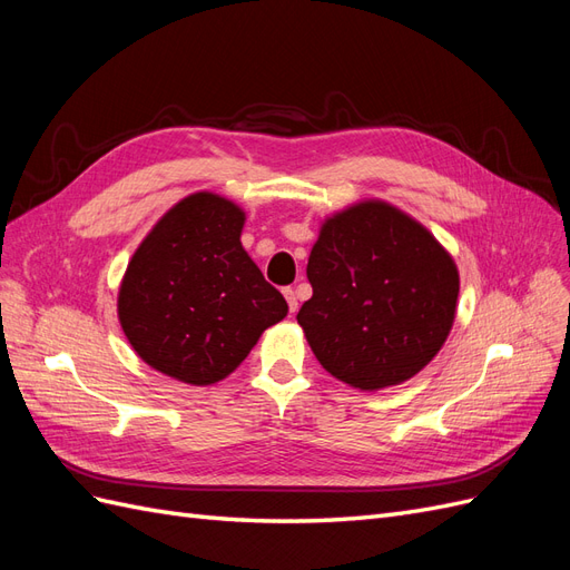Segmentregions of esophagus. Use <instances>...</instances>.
Returning <instances> with one entry per match:
<instances>
[{
    "instance_id": "obj_1",
    "label": "esophagus",
    "mask_w": 570,
    "mask_h": 570,
    "mask_svg": "<svg viewBox=\"0 0 570 570\" xmlns=\"http://www.w3.org/2000/svg\"><path fill=\"white\" fill-rule=\"evenodd\" d=\"M283 295H285V299H287L289 314H295V312H297V295H295V289H292V287H285V289H283Z\"/></svg>"
}]
</instances>
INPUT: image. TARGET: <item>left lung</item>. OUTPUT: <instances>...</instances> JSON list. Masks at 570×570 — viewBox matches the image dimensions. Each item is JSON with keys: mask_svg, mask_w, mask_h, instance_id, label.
Segmentation results:
<instances>
[{"mask_svg": "<svg viewBox=\"0 0 570 570\" xmlns=\"http://www.w3.org/2000/svg\"><path fill=\"white\" fill-rule=\"evenodd\" d=\"M306 278L314 295L297 323L321 366L352 387L373 392L409 381L452 331L454 258L385 202H358L327 218Z\"/></svg>", "mask_w": 570, "mask_h": 570, "instance_id": "8db88e82", "label": "left lung"}]
</instances>
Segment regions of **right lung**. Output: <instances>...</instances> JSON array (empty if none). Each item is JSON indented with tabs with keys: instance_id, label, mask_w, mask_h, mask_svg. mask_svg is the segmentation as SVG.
Here are the masks:
<instances>
[{
	"instance_id": "add662e5",
	"label": "right lung",
	"mask_w": 570,
	"mask_h": 570,
	"mask_svg": "<svg viewBox=\"0 0 570 570\" xmlns=\"http://www.w3.org/2000/svg\"><path fill=\"white\" fill-rule=\"evenodd\" d=\"M245 212L197 193L132 254L118 292L120 327L145 364L187 385L233 373L287 302L243 249Z\"/></svg>"
}]
</instances>
